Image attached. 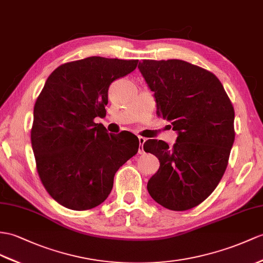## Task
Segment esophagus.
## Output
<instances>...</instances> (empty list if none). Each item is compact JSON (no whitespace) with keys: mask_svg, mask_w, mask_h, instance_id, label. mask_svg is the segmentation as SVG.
I'll return each mask as SVG.
<instances>
[{"mask_svg":"<svg viewBox=\"0 0 263 263\" xmlns=\"http://www.w3.org/2000/svg\"><path fill=\"white\" fill-rule=\"evenodd\" d=\"M138 140H139V149H138V153L139 154H143L144 153V143L146 142V138H144V137H142V136H139L138 137Z\"/></svg>","mask_w":263,"mask_h":263,"instance_id":"1","label":"esophagus"}]
</instances>
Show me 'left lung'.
<instances>
[{
  "label": "left lung",
  "mask_w": 263,
  "mask_h": 263,
  "mask_svg": "<svg viewBox=\"0 0 263 263\" xmlns=\"http://www.w3.org/2000/svg\"><path fill=\"white\" fill-rule=\"evenodd\" d=\"M156 99L158 117L177 130L176 143L148 139L144 151L159 161L147 183L149 195L172 211L195 208L227 170L234 142V108L221 81L190 62L143 60L138 65Z\"/></svg>",
  "instance_id": "left-lung-1"
}]
</instances>
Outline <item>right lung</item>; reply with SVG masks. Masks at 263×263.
Masks as SVG:
<instances>
[{"label": "right lung", "instance_id": "add662e5", "mask_svg": "<svg viewBox=\"0 0 263 263\" xmlns=\"http://www.w3.org/2000/svg\"><path fill=\"white\" fill-rule=\"evenodd\" d=\"M137 63L104 57L63 63L36 98L31 128L36 171L50 196L67 209L98 206L110 194L118 168L138 152L134 134H108L95 123L106 116L111 82Z\"/></svg>", "mask_w": 263, "mask_h": 263}]
</instances>
